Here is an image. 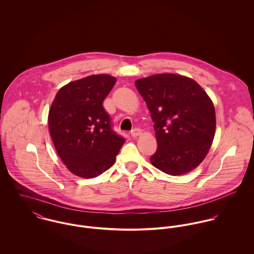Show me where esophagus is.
Here are the masks:
<instances>
[{
  "label": "esophagus",
  "mask_w": 254,
  "mask_h": 254,
  "mask_svg": "<svg viewBox=\"0 0 254 254\" xmlns=\"http://www.w3.org/2000/svg\"><path fill=\"white\" fill-rule=\"evenodd\" d=\"M141 134H142V131H141V129H139V128H135V129H133V130L131 131V136H132L133 138H136V137L140 136Z\"/></svg>",
  "instance_id": "34e87169"
}]
</instances>
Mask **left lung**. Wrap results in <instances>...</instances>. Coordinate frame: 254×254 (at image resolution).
<instances>
[{"instance_id": "8db88e82", "label": "left lung", "mask_w": 254, "mask_h": 254, "mask_svg": "<svg viewBox=\"0 0 254 254\" xmlns=\"http://www.w3.org/2000/svg\"><path fill=\"white\" fill-rule=\"evenodd\" d=\"M135 85L154 122L157 149L150 156L151 164L172 176L194 169L215 135L210 98L194 80L172 73L141 78Z\"/></svg>"}]
</instances>
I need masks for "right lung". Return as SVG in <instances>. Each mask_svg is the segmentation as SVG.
I'll list each match as a JSON object with an SVG mask.
<instances>
[{"instance_id":"right-lung-1","label":"right lung","mask_w":254,"mask_h":254,"mask_svg":"<svg viewBox=\"0 0 254 254\" xmlns=\"http://www.w3.org/2000/svg\"><path fill=\"white\" fill-rule=\"evenodd\" d=\"M116 82L108 74L91 75L60 89L49 111L53 143L68 170L94 178L110 168L125 139L112 130L103 103Z\"/></svg>"}]
</instances>
